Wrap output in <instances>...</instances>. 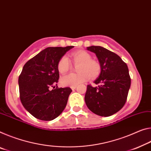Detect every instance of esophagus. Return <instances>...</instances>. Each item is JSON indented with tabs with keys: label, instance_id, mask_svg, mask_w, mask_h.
Segmentation results:
<instances>
[{
	"label": "esophagus",
	"instance_id": "1",
	"mask_svg": "<svg viewBox=\"0 0 151 151\" xmlns=\"http://www.w3.org/2000/svg\"><path fill=\"white\" fill-rule=\"evenodd\" d=\"M70 88H71V89L75 90V88H76V86H72V87H70Z\"/></svg>",
	"mask_w": 151,
	"mask_h": 151
}]
</instances>
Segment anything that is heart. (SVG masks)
<instances>
[{
    "mask_svg": "<svg viewBox=\"0 0 151 151\" xmlns=\"http://www.w3.org/2000/svg\"><path fill=\"white\" fill-rule=\"evenodd\" d=\"M73 63L78 64L76 74H69L62 77L60 83L64 87H72L87 81L91 76L96 78L101 73V66L97 61L91 59V56L85 50H78L72 54ZM58 70L64 74L70 68V63L66 56H63L58 63Z\"/></svg>",
    "mask_w": 151,
    "mask_h": 151,
    "instance_id": "obj_1",
    "label": "heart"
}]
</instances>
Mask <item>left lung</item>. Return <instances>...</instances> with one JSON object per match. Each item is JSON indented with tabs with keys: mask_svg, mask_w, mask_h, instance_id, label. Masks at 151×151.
<instances>
[{
	"mask_svg": "<svg viewBox=\"0 0 151 151\" xmlns=\"http://www.w3.org/2000/svg\"><path fill=\"white\" fill-rule=\"evenodd\" d=\"M95 53L101 73L94 83L87 85L85 101L93 113L107 117L122 108L127 99L131 79L128 66L118 55L101 46L87 47Z\"/></svg>",
	"mask_w": 151,
	"mask_h": 151,
	"instance_id": "left-lung-1",
	"label": "left lung"
}]
</instances>
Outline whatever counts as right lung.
<instances>
[{"instance_id": "right-lung-1", "label": "right lung", "mask_w": 151, "mask_h": 151, "mask_svg": "<svg viewBox=\"0 0 151 151\" xmlns=\"http://www.w3.org/2000/svg\"><path fill=\"white\" fill-rule=\"evenodd\" d=\"M73 47H48L23 66L18 81L20 99L25 109L37 119L52 120L65 108L72 90L55 88L60 77L57 66L59 60Z\"/></svg>"}]
</instances>
